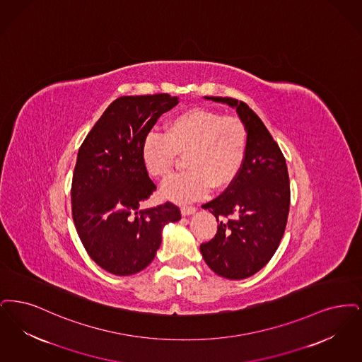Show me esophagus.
Returning <instances> with one entry per match:
<instances>
[{"label": "esophagus", "instance_id": "esophagus-1", "mask_svg": "<svg viewBox=\"0 0 362 362\" xmlns=\"http://www.w3.org/2000/svg\"><path fill=\"white\" fill-rule=\"evenodd\" d=\"M197 211V208L196 206H182L181 208V214H182V216H188V215H192V214H194Z\"/></svg>", "mask_w": 362, "mask_h": 362}]
</instances>
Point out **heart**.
Here are the masks:
<instances>
[{"label":"heart","mask_w":362,"mask_h":362,"mask_svg":"<svg viewBox=\"0 0 362 362\" xmlns=\"http://www.w3.org/2000/svg\"><path fill=\"white\" fill-rule=\"evenodd\" d=\"M249 131L238 116L218 110L192 108L175 115L166 134L151 131L141 146L147 173L165 178L172 173L178 154H187L184 173L170 177L160 196L174 203L204 197L209 188L230 187L240 173L247 154Z\"/></svg>","instance_id":"1"}]
</instances>
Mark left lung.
<instances>
[{
  "label": "left lung",
  "instance_id": "obj_1",
  "mask_svg": "<svg viewBox=\"0 0 362 362\" xmlns=\"http://www.w3.org/2000/svg\"><path fill=\"white\" fill-rule=\"evenodd\" d=\"M205 98L235 108L249 131L240 173L221 196L203 205L219 223L216 235L200 245L206 265L216 274L242 280L265 267L281 242L291 203L288 168L279 144L246 103Z\"/></svg>",
  "mask_w": 362,
  "mask_h": 362
}]
</instances>
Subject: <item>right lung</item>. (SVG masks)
Segmentation results:
<instances>
[{
	"mask_svg": "<svg viewBox=\"0 0 362 362\" xmlns=\"http://www.w3.org/2000/svg\"><path fill=\"white\" fill-rule=\"evenodd\" d=\"M178 104L168 93L116 98L78 150L71 184V215L79 239L98 267L116 276L148 267L162 228L181 219L170 202L141 209L157 189L141 158L146 135Z\"/></svg>",
	"mask_w": 362,
	"mask_h": 362,
	"instance_id": "right-lung-1",
	"label": "right lung"
}]
</instances>
